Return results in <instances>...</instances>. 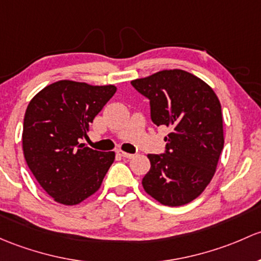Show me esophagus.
Masks as SVG:
<instances>
[{"instance_id": "1", "label": "esophagus", "mask_w": 261, "mask_h": 261, "mask_svg": "<svg viewBox=\"0 0 261 261\" xmlns=\"http://www.w3.org/2000/svg\"><path fill=\"white\" fill-rule=\"evenodd\" d=\"M117 153H119V155H121L122 158H125V159H131V158H134L133 153H128V152L121 151V150H119V151H117Z\"/></svg>"}]
</instances>
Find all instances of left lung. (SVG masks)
<instances>
[{"label": "left lung", "instance_id": "8db88e82", "mask_svg": "<svg viewBox=\"0 0 261 261\" xmlns=\"http://www.w3.org/2000/svg\"><path fill=\"white\" fill-rule=\"evenodd\" d=\"M131 85L150 100L151 120L170 127L165 153H149L145 191L167 206L196 199L215 174L224 147L221 105L206 82L184 70H164Z\"/></svg>", "mask_w": 261, "mask_h": 261}]
</instances>
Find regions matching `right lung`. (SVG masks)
<instances>
[{"mask_svg":"<svg viewBox=\"0 0 261 261\" xmlns=\"http://www.w3.org/2000/svg\"><path fill=\"white\" fill-rule=\"evenodd\" d=\"M115 92L114 85L61 80L30 101L22 133L24 160L55 201L80 204L100 189L115 152L85 147L80 140Z\"/></svg>","mask_w":261,"mask_h":261,"instance_id":"add662e5","label":"right lung"}]
</instances>
